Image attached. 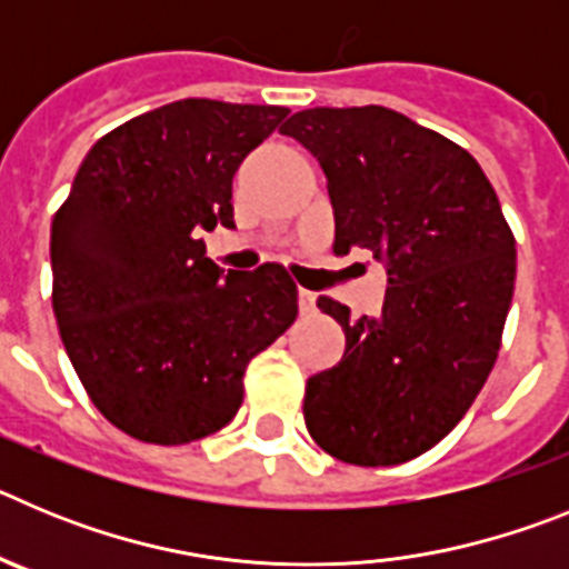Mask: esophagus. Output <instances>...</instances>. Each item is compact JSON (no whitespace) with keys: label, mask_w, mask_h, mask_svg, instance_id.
<instances>
[{"label":"esophagus","mask_w":569,"mask_h":569,"mask_svg":"<svg viewBox=\"0 0 569 569\" xmlns=\"http://www.w3.org/2000/svg\"><path fill=\"white\" fill-rule=\"evenodd\" d=\"M299 310L305 316L313 313V310H316V293H313V290H305V288L299 290Z\"/></svg>","instance_id":"esophagus-1"}]
</instances>
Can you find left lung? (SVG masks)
<instances>
[{
    "instance_id": "8db88e82",
    "label": "left lung",
    "mask_w": 569,
    "mask_h": 569,
    "mask_svg": "<svg viewBox=\"0 0 569 569\" xmlns=\"http://www.w3.org/2000/svg\"><path fill=\"white\" fill-rule=\"evenodd\" d=\"M281 133L319 159L333 253L387 261L381 313L319 296L345 353L305 387V425L345 465L390 467L439 445L490 376L516 284V236L461 144L381 104L310 108Z\"/></svg>"
}]
</instances>
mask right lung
Returning a JSON list of instances; mask_svg holds the SVG:
<instances>
[{"instance_id": "obj_1", "label": "right lung", "mask_w": 569, "mask_h": 569, "mask_svg": "<svg viewBox=\"0 0 569 569\" xmlns=\"http://www.w3.org/2000/svg\"><path fill=\"white\" fill-rule=\"evenodd\" d=\"M290 113L182 99L104 133L50 224L53 313L99 413L144 445H190L241 407L253 356L299 313L276 261L228 276L196 230L233 228V173Z\"/></svg>"}]
</instances>
